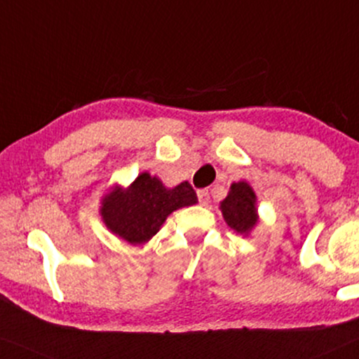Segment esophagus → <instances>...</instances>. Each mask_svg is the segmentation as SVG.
I'll use <instances>...</instances> for the list:
<instances>
[{
    "label": "esophagus",
    "instance_id": "esophagus-1",
    "mask_svg": "<svg viewBox=\"0 0 359 359\" xmlns=\"http://www.w3.org/2000/svg\"><path fill=\"white\" fill-rule=\"evenodd\" d=\"M198 201L203 206H206L210 203V193H208V189H198Z\"/></svg>",
    "mask_w": 359,
    "mask_h": 359
}]
</instances>
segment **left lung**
Listing matches in <instances>:
<instances>
[{"label":"left lung","mask_w":359,"mask_h":359,"mask_svg":"<svg viewBox=\"0 0 359 359\" xmlns=\"http://www.w3.org/2000/svg\"><path fill=\"white\" fill-rule=\"evenodd\" d=\"M224 219L228 226L238 233H248L255 226L256 216V194L245 181L233 183L229 194L221 203Z\"/></svg>","instance_id":"obj_1"}]
</instances>
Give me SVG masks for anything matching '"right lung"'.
<instances>
[{"label":"right lung","instance_id":"obj_1","mask_svg":"<svg viewBox=\"0 0 359 359\" xmlns=\"http://www.w3.org/2000/svg\"><path fill=\"white\" fill-rule=\"evenodd\" d=\"M198 201L188 181L168 189L156 176L143 172L128 189L114 188L103 200L106 226L131 245H141L159 231L168 215Z\"/></svg>","mask_w":359,"mask_h":359}]
</instances>
